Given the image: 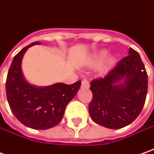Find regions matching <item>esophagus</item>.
<instances>
[{
    "instance_id": "obj_1",
    "label": "esophagus",
    "mask_w": 154,
    "mask_h": 154,
    "mask_svg": "<svg viewBox=\"0 0 154 154\" xmlns=\"http://www.w3.org/2000/svg\"><path fill=\"white\" fill-rule=\"evenodd\" d=\"M81 87L82 88H87L89 87V81L87 80H83L81 82Z\"/></svg>"
}]
</instances>
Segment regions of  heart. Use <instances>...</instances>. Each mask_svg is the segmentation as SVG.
Returning <instances> with one entry per match:
<instances>
[{
  "label": "heart",
  "mask_w": 154,
  "mask_h": 154,
  "mask_svg": "<svg viewBox=\"0 0 154 154\" xmlns=\"http://www.w3.org/2000/svg\"><path fill=\"white\" fill-rule=\"evenodd\" d=\"M107 51L106 50H102L100 51L98 53H97L95 56L92 57V61L90 62V64L93 66V67H98L99 66L103 61L104 60V58L107 56ZM117 61V58L115 55H111L110 56H109V58L107 59V61L105 62L104 66L103 68V72H108L109 70H110L111 68H113L115 66L116 62Z\"/></svg>",
  "instance_id": "obj_1"
}]
</instances>
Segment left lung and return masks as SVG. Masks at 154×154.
Wrapping results in <instances>:
<instances>
[{
  "instance_id": "obj_1",
  "label": "left lung",
  "mask_w": 154,
  "mask_h": 154,
  "mask_svg": "<svg viewBox=\"0 0 154 154\" xmlns=\"http://www.w3.org/2000/svg\"><path fill=\"white\" fill-rule=\"evenodd\" d=\"M92 100L89 114L92 121L117 129L134 122L144 106L147 74L138 52L132 48L104 78L91 82Z\"/></svg>"
}]
</instances>
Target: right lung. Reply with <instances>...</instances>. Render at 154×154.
<instances>
[{"label":"right lung","mask_w":154,"mask_h":154,"mask_svg":"<svg viewBox=\"0 0 154 154\" xmlns=\"http://www.w3.org/2000/svg\"><path fill=\"white\" fill-rule=\"evenodd\" d=\"M39 44L34 42L14 57L8 73L6 92L10 109L22 124L34 129H48L62 121L67 104L78 92L81 82L48 86L31 85L24 77L21 63L26 51Z\"/></svg>","instance_id":"1"}]
</instances>
